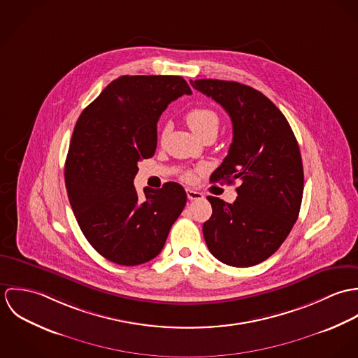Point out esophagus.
I'll return each instance as SVG.
<instances>
[{"label":"esophagus","mask_w":358,"mask_h":358,"mask_svg":"<svg viewBox=\"0 0 358 358\" xmlns=\"http://www.w3.org/2000/svg\"><path fill=\"white\" fill-rule=\"evenodd\" d=\"M186 194H187V199L189 200H200V199H203L204 196H203V193H200V192H197V190H193V189H186Z\"/></svg>","instance_id":"34e87169"}]
</instances>
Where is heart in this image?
Here are the masks:
<instances>
[{
  "label": "heart",
  "mask_w": 358,
  "mask_h": 358,
  "mask_svg": "<svg viewBox=\"0 0 358 358\" xmlns=\"http://www.w3.org/2000/svg\"><path fill=\"white\" fill-rule=\"evenodd\" d=\"M186 121L189 124V127L193 129V132H196L200 138H203L208 134H217L219 128H220V117L217 115V113L212 108L208 107H196L193 110H190L186 114ZM164 129L161 132V136L165 135ZM186 180H192L193 175L192 173H186L185 175Z\"/></svg>",
  "instance_id": "b5f03b06"
}]
</instances>
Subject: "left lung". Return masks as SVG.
<instances>
[{"instance_id":"1","label":"left lung","mask_w":358,"mask_h":358,"mask_svg":"<svg viewBox=\"0 0 358 358\" xmlns=\"http://www.w3.org/2000/svg\"><path fill=\"white\" fill-rule=\"evenodd\" d=\"M190 84L219 103L233 122L229 154L210 182L241 180L233 204L206 197L212 205V216L203 226L206 247L229 266H255L281 247L299 216L303 196L299 145L278 107L252 87L222 80Z\"/></svg>"}]
</instances>
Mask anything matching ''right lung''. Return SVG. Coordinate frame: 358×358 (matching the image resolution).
Wrapping results in <instances>:
<instances>
[{"mask_svg": "<svg viewBox=\"0 0 358 358\" xmlns=\"http://www.w3.org/2000/svg\"><path fill=\"white\" fill-rule=\"evenodd\" d=\"M192 90L179 76H122L81 113L64 165L69 201L88 243L122 266L158 255L186 205L175 182L134 186L138 162L153 157L157 122L168 104Z\"/></svg>", "mask_w": 358, "mask_h": 358, "instance_id": "obj_1", "label": "right lung"}]
</instances>
